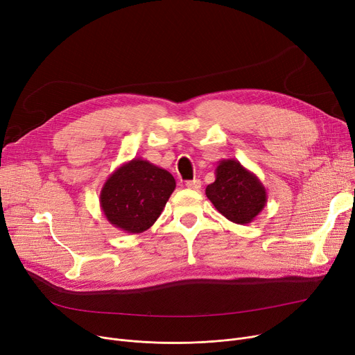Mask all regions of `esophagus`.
Returning a JSON list of instances; mask_svg holds the SVG:
<instances>
[{
  "label": "esophagus",
  "instance_id": "esophagus-1",
  "mask_svg": "<svg viewBox=\"0 0 355 355\" xmlns=\"http://www.w3.org/2000/svg\"><path fill=\"white\" fill-rule=\"evenodd\" d=\"M185 185H187V189H190V190H200L201 189V181L200 180H191V181L185 182Z\"/></svg>",
  "mask_w": 355,
  "mask_h": 355
}]
</instances>
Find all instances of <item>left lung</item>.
Wrapping results in <instances>:
<instances>
[{
    "label": "left lung",
    "mask_w": 355,
    "mask_h": 355,
    "mask_svg": "<svg viewBox=\"0 0 355 355\" xmlns=\"http://www.w3.org/2000/svg\"><path fill=\"white\" fill-rule=\"evenodd\" d=\"M216 180L206 189L216 210L236 225H249L266 206L265 185L237 159H221Z\"/></svg>",
    "instance_id": "left-lung-1"
}]
</instances>
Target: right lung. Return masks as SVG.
<instances>
[{
	"mask_svg": "<svg viewBox=\"0 0 355 355\" xmlns=\"http://www.w3.org/2000/svg\"><path fill=\"white\" fill-rule=\"evenodd\" d=\"M175 190L174 177L146 159L134 158L112 173L101 190V209L112 226L138 234L151 227Z\"/></svg>",
	"mask_w": 355,
	"mask_h": 355,
	"instance_id": "obj_1",
	"label": "right lung"
}]
</instances>
